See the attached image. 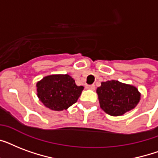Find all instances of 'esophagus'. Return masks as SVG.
<instances>
[{
	"label": "esophagus",
	"mask_w": 158,
	"mask_h": 158,
	"mask_svg": "<svg viewBox=\"0 0 158 158\" xmlns=\"http://www.w3.org/2000/svg\"><path fill=\"white\" fill-rule=\"evenodd\" d=\"M95 85L94 84H91V85H86V89H91V90H94L95 89Z\"/></svg>",
	"instance_id": "esophagus-1"
}]
</instances>
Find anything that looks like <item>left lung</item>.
<instances>
[{
	"instance_id": "8db88e82",
	"label": "left lung",
	"mask_w": 158,
	"mask_h": 158,
	"mask_svg": "<svg viewBox=\"0 0 158 158\" xmlns=\"http://www.w3.org/2000/svg\"><path fill=\"white\" fill-rule=\"evenodd\" d=\"M100 106L106 113L118 116L132 110L140 99V94L135 87L117 80L102 82L97 89Z\"/></svg>"
}]
</instances>
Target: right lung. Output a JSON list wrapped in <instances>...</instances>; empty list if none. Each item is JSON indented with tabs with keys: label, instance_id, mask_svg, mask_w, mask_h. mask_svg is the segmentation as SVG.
Here are the masks:
<instances>
[{
	"label": "right lung",
	"instance_id": "add662e5",
	"mask_svg": "<svg viewBox=\"0 0 158 158\" xmlns=\"http://www.w3.org/2000/svg\"><path fill=\"white\" fill-rule=\"evenodd\" d=\"M83 90L84 87L77 86L69 74L46 76L37 84L39 100L49 109L58 111L75 103Z\"/></svg>",
	"mask_w": 158,
	"mask_h": 158
}]
</instances>
